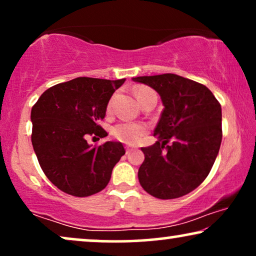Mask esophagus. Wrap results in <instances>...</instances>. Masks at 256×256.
<instances>
[{
	"label": "esophagus",
	"instance_id": "esophagus-1",
	"mask_svg": "<svg viewBox=\"0 0 256 256\" xmlns=\"http://www.w3.org/2000/svg\"><path fill=\"white\" fill-rule=\"evenodd\" d=\"M132 152H134V149H132V146H126V154H127V155H129Z\"/></svg>",
	"mask_w": 256,
	"mask_h": 256
}]
</instances>
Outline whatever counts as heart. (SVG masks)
I'll return each mask as SVG.
<instances>
[{
  "instance_id": "1",
  "label": "heart",
  "mask_w": 256,
  "mask_h": 256,
  "mask_svg": "<svg viewBox=\"0 0 256 256\" xmlns=\"http://www.w3.org/2000/svg\"><path fill=\"white\" fill-rule=\"evenodd\" d=\"M134 94L140 104L148 96H156L152 90L144 86L136 87ZM146 132H148V128L146 124L130 121H121L112 128V135L118 141L127 143V144H135V143L140 142L143 136L146 134Z\"/></svg>"
}]
</instances>
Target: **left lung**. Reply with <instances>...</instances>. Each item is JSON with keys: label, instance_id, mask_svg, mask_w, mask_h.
<instances>
[{"label": "left lung", "instance_id": "1", "mask_svg": "<svg viewBox=\"0 0 256 256\" xmlns=\"http://www.w3.org/2000/svg\"><path fill=\"white\" fill-rule=\"evenodd\" d=\"M132 82L155 90L164 106L154 130L156 143L141 148L140 184L160 199L190 194L208 177L219 152L222 106L208 87L172 73Z\"/></svg>", "mask_w": 256, "mask_h": 256}]
</instances>
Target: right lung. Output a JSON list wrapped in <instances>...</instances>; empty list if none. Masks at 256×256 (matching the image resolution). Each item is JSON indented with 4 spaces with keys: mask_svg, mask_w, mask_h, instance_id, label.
I'll use <instances>...</instances> for the list:
<instances>
[{
    "mask_svg": "<svg viewBox=\"0 0 256 256\" xmlns=\"http://www.w3.org/2000/svg\"><path fill=\"white\" fill-rule=\"evenodd\" d=\"M126 79L80 76L50 87L31 110V142L45 176L59 190L88 197L107 186L122 156L121 142L92 146L88 135L107 136L99 126L112 96Z\"/></svg>",
    "mask_w": 256,
    "mask_h": 256,
    "instance_id": "obj_1",
    "label": "right lung"
}]
</instances>
